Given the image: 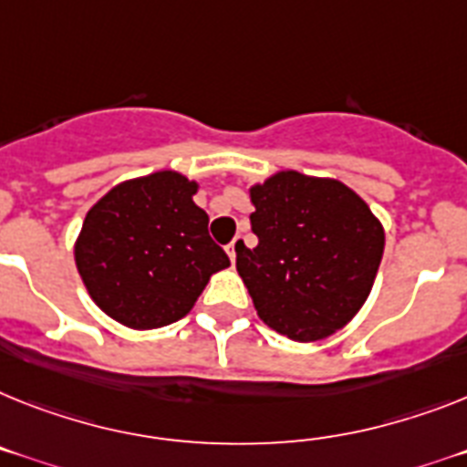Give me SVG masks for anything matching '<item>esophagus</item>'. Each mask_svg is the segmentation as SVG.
I'll return each instance as SVG.
<instances>
[{
    "label": "esophagus",
    "mask_w": 467,
    "mask_h": 467,
    "mask_svg": "<svg viewBox=\"0 0 467 467\" xmlns=\"http://www.w3.org/2000/svg\"><path fill=\"white\" fill-rule=\"evenodd\" d=\"M242 244H244V237H234V240L225 246L227 256H230V261H233V264H234V258H237V249H240Z\"/></svg>",
    "instance_id": "34e87169"
}]
</instances>
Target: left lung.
Masks as SVG:
<instances>
[{
  "instance_id": "left-lung-1",
  "label": "left lung",
  "mask_w": 467,
  "mask_h": 467,
  "mask_svg": "<svg viewBox=\"0 0 467 467\" xmlns=\"http://www.w3.org/2000/svg\"><path fill=\"white\" fill-rule=\"evenodd\" d=\"M254 249L237 273L258 318L280 335L316 342L354 318L373 289L385 230L339 180L277 173L252 187Z\"/></svg>"
}]
</instances>
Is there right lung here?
Masks as SVG:
<instances>
[{
    "instance_id": "obj_1",
    "label": "right lung",
    "mask_w": 467,
    "mask_h": 467,
    "mask_svg": "<svg viewBox=\"0 0 467 467\" xmlns=\"http://www.w3.org/2000/svg\"><path fill=\"white\" fill-rule=\"evenodd\" d=\"M194 192L197 182L161 171L113 187L85 215L78 273L113 320L154 330L185 318L209 277L230 265Z\"/></svg>"
}]
</instances>
